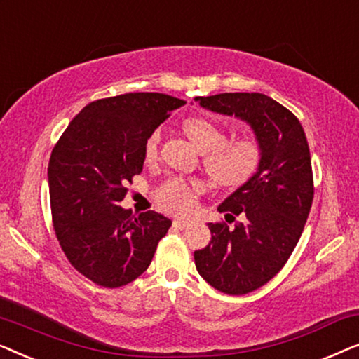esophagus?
<instances>
[{
    "label": "esophagus",
    "mask_w": 359,
    "mask_h": 359,
    "mask_svg": "<svg viewBox=\"0 0 359 359\" xmlns=\"http://www.w3.org/2000/svg\"><path fill=\"white\" fill-rule=\"evenodd\" d=\"M173 225H175L176 229H180V230H184V229L191 227V220H181V219H178V220H175Z\"/></svg>",
    "instance_id": "34e87169"
}]
</instances>
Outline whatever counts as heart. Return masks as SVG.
Listing matches in <instances>:
<instances>
[{"label": "heart", "instance_id": "1", "mask_svg": "<svg viewBox=\"0 0 359 359\" xmlns=\"http://www.w3.org/2000/svg\"><path fill=\"white\" fill-rule=\"evenodd\" d=\"M183 129L196 149L204 154V168L219 186L240 188L248 183L262 163V145L253 137L227 142L224 129L204 117H189ZM160 134L154 132L145 142V155L154 156ZM203 193L201 181L170 178L156 189L155 198L161 209L173 214H188L194 209L196 198Z\"/></svg>", "mask_w": 359, "mask_h": 359}]
</instances>
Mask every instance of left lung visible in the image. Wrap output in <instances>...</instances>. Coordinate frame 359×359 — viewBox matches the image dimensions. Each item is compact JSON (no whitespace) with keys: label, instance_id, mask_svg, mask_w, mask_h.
<instances>
[{"label":"left lung","instance_id":"obj_1","mask_svg":"<svg viewBox=\"0 0 359 359\" xmlns=\"http://www.w3.org/2000/svg\"><path fill=\"white\" fill-rule=\"evenodd\" d=\"M194 101L247 122L262 145L257 173L217 208L225 220H242L233 229L208 224L212 238L194 252L196 268L210 286L242 296L276 276L301 238L313 199L311 151L297 117L266 95L222 93Z\"/></svg>","mask_w":359,"mask_h":359}]
</instances>
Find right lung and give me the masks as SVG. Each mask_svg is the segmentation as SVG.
<instances>
[{
    "label": "right lung",
    "mask_w": 359,
    "mask_h": 359,
    "mask_svg": "<svg viewBox=\"0 0 359 359\" xmlns=\"http://www.w3.org/2000/svg\"><path fill=\"white\" fill-rule=\"evenodd\" d=\"M183 104L161 93L93 101L53 147L47 173L53 229L72 266L97 286L139 278L171 227L155 210L134 215L119 203L142 173L147 139Z\"/></svg>",
    "instance_id": "right-lung-1"
}]
</instances>
